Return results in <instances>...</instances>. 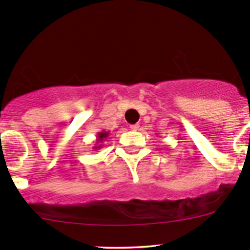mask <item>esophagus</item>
<instances>
[{
    "instance_id": "esophagus-1",
    "label": "esophagus",
    "mask_w": 250,
    "mask_h": 250,
    "mask_svg": "<svg viewBox=\"0 0 250 250\" xmlns=\"http://www.w3.org/2000/svg\"><path fill=\"white\" fill-rule=\"evenodd\" d=\"M130 128H132L133 130H138V129H139V125H138V123H137V125H130Z\"/></svg>"
}]
</instances>
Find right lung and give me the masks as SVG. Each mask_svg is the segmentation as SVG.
<instances>
[{
	"label": "right lung",
	"mask_w": 250,
	"mask_h": 250,
	"mask_svg": "<svg viewBox=\"0 0 250 250\" xmlns=\"http://www.w3.org/2000/svg\"><path fill=\"white\" fill-rule=\"evenodd\" d=\"M109 135H110V132H106V130H103V132L98 133L97 140H95V144L94 146H93V148H94V150H99V148H102L103 147L102 144L104 143L105 139L109 138Z\"/></svg>",
	"instance_id": "obj_1"
}]
</instances>
